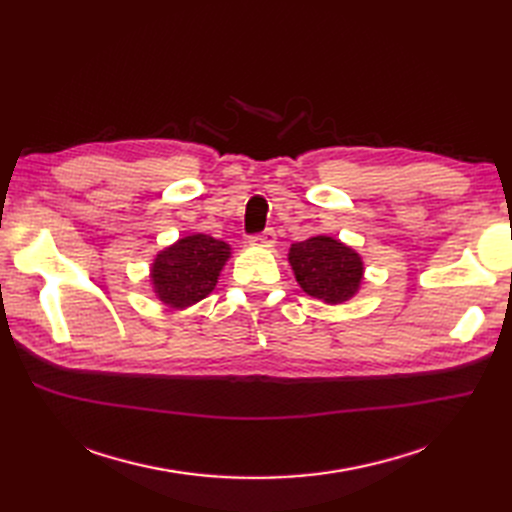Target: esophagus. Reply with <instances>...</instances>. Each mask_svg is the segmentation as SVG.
<instances>
[{
  "label": "esophagus",
  "mask_w": 512,
  "mask_h": 512,
  "mask_svg": "<svg viewBox=\"0 0 512 512\" xmlns=\"http://www.w3.org/2000/svg\"><path fill=\"white\" fill-rule=\"evenodd\" d=\"M275 243H277V237L271 228L262 232V235H256L250 239V245H254V247H273Z\"/></svg>",
  "instance_id": "obj_1"
}]
</instances>
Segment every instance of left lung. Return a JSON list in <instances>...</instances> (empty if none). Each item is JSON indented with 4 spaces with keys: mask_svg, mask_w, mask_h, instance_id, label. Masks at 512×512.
I'll list each match as a JSON object with an SVG mask.
<instances>
[{
    "mask_svg": "<svg viewBox=\"0 0 512 512\" xmlns=\"http://www.w3.org/2000/svg\"><path fill=\"white\" fill-rule=\"evenodd\" d=\"M288 262L303 292L327 305L350 301L359 294L365 280L363 256L329 235L292 243Z\"/></svg>",
    "mask_w": 512,
    "mask_h": 512,
    "instance_id": "8db88e82",
    "label": "left lung"
}]
</instances>
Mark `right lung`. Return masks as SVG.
Instances as JSON below:
<instances>
[{
  "label": "right lung",
  "instance_id": "obj_1",
  "mask_svg": "<svg viewBox=\"0 0 512 512\" xmlns=\"http://www.w3.org/2000/svg\"><path fill=\"white\" fill-rule=\"evenodd\" d=\"M230 256L232 247L226 241L190 232L153 256L151 290L160 303L183 312L209 297Z\"/></svg>",
  "mask_w": 512,
  "mask_h": 512
}]
</instances>
